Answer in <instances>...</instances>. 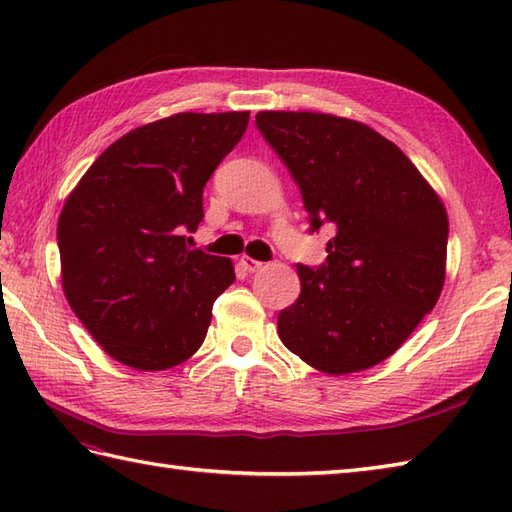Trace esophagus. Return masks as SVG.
I'll return each instance as SVG.
<instances>
[{
	"label": "esophagus",
	"instance_id": "1",
	"mask_svg": "<svg viewBox=\"0 0 512 512\" xmlns=\"http://www.w3.org/2000/svg\"><path fill=\"white\" fill-rule=\"evenodd\" d=\"M239 264L244 266L246 273H257V270H262V268H264V262H257V259L248 257V255H244L242 259H239Z\"/></svg>",
	"mask_w": 512,
	"mask_h": 512
}]
</instances>
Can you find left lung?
Segmentation results:
<instances>
[{
    "label": "left lung",
    "mask_w": 512,
    "mask_h": 512,
    "mask_svg": "<svg viewBox=\"0 0 512 512\" xmlns=\"http://www.w3.org/2000/svg\"><path fill=\"white\" fill-rule=\"evenodd\" d=\"M255 123L299 184L310 233L334 228L325 264H297L301 295L279 312V339L325 374L374 367L440 297L444 204L413 162L363 123L319 112H259Z\"/></svg>",
    "instance_id": "1"
}]
</instances>
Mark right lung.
Here are the masks:
<instances>
[{"label": "right lung", "mask_w": 512, "mask_h": 512, "mask_svg": "<svg viewBox=\"0 0 512 512\" xmlns=\"http://www.w3.org/2000/svg\"><path fill=\"white\" fill-rule=\"evenodd\" d=\"M248 112H184L136 127L94 160L57 226L65 299L127 367L158 372L202 345L233 262L189 248L202 191L242 140Z\"/></svg>", "instance_id": "1"}]
</instances>
